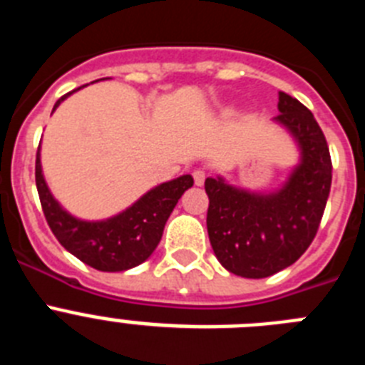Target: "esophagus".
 I'll return each mask as SVG.
<instances>
[{
  "mask_svg": "<svg viewBox=\"0 0 365 365\" xmlns=\"http://www.w3.org/2000/svg\"><path fill=\"white\" fill-rule=\"evenodd\" d=\"M205 179H206V173L202 172V170H195V172H193V182H195L197 186L205 185Z\"/></svg>",
  "mask_w": 365,
  "mask_h": 365,
  "instance_id": "1",
  "label": "esophagus"
}]
</instances>
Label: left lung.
<instances>
[{
    "label": "left lung",
    "mask_w": 365,
    "mask_h": 365,
    "mask_svg": "<svg viewBox=\"0 0 365 365\" xmlns=\"http://www.w3.org/2000/svg\"><path fill=\"white\" fill-rule=\"evenodd\" d=\"M279 115L299 151V163L274 192H250L225 177H208L206 228L215 257L228 272L267 278L291 267L314 240L331 192V155L312 113L279 91Z\"/></svg>",
    "instance_id": "8db88e82"
}]
</instances>
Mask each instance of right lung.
Returning a JSON list of instances; mask_svg holds the SVG:
<instances>
[{
  "instance_id": "right-lung-1",
  "label": "right lung",
  "mask_w": 365,
  "mask_h": 365,
  "mask_svg": "<svg viewBox=\"0 0 365 365\" xmlns=\"http://www.w3.org/2000/svg\"><path fill=\"white\" fill-rule=\"evenodd\" d=\"M78 89L63 95L53 111ZM192 186V175H180L148 190L143 197L117 215L87 221L69 214L54 199L45 182L40 148L36 153V188L51 230L67 252L102 272H122L144 263L159 245L164 225L180 195Z\"/></svg>"
}]
</instances>
